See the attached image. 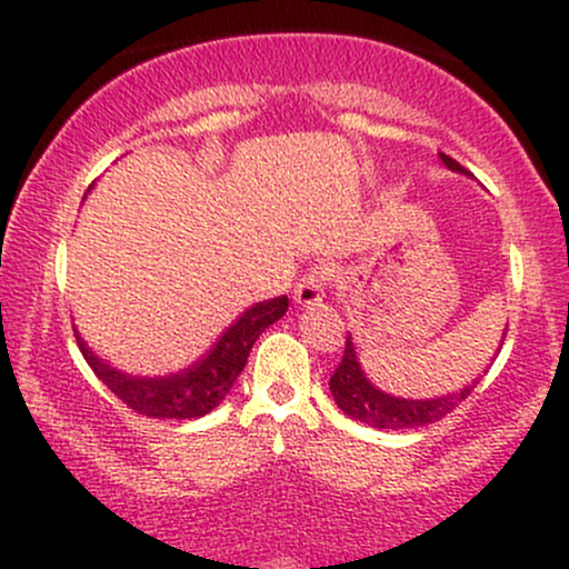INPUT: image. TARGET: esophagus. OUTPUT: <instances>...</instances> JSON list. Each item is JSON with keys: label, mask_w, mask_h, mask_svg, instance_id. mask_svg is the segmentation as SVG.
Listing matches in <instances>:
<instances>
[{"label": "esophagus", "mask_w": 569, "mask_h": 569, "mask_svg": "<svg viewBox=\"0 0 569 569\" xmlns=\"http://www.w3.org/2000/svg\"><path fill=\"white\" fill-rule=\"evenodd\" d=\"M331 278H335V270H331L329 264L310 267V270H307L305 276L299 278L297 289H293V299H297V302L305 305V307L318 305L326 297V289H329Z\"/></svg>", "instance_id": "obj_1"}]
</instances>
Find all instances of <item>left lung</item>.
Here are the masks:
<instances>
[{
    "label": "left lung",
    "instance_id": "obj_1",
    "mask_svg": "<svg viewBox=\"0 0 569 569\" xmlns=\"http://www.w3.org/2000/svg\"><path fill=\"white\" fill-rule=\"evenodd\" d=\"M443 166L452 168V171H466L460 162L449 158V154L441 152ZM476 382L462 388L460 393L433 398V401H407V398H396L382 393L371 385L367 377H363L361 363H358L356 350H352V342L348 339L345 342L342 361L335 369L329 380V390L335 396L337 407L345 411V415L352 417L358 422H367L371 428L382 430H403V428H420L430 426V422H439L441 417H447L449 411H455L466 401L468 396L473 393Z\"/></svg>",
    "mask_w": 569,
    "mask_h": 569
}]
</instances>
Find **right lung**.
I'll list each match as a JSON object with an SVG mask.
<instances>
[{"label":"right lung","mask_w":569,"mask_h":569,"mask_svg":"<svg viewBox=\"0 0 569 569\" xmlns=\"http://www.w3.org/2000/svg\"><path fill=\"white\" fill-rule=\"evenodd\" d=\"M286 310H289V297H276L253 305L251 310L240 316V321H234L224 331V337L213 345V350L200 363L181 371V375L158 377V380H139V377L122 375V371L103 363L101 358H96L80 337H77V345H80L84 361L96 371L98 380L136 415L152 417V420H192V417L208 415L224 401L232 382L246 367L253 342L267 326L283 318Z\"/></svg>","instance_id":"obj_1"}]
</instances>
